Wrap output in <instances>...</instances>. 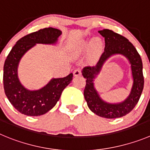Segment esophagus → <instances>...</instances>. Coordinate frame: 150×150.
I'll list each match as a JSON object with an SVG mask.
<instances>
[{"label": "esophagus", "instance_id": "1", "mask_svg": "<svg viewBox=\"0 0 150 150\" xmlns=\"http://www.w3.org/2000/svg\"><path fill=\"white\" fill-rule=\"evenodd\" d=\"M73 74H74V76H78V75H81V70L80 69H76L74 70Z\"/></svg>", "mask_w": 150, "mask_h": 150}]
</instances>
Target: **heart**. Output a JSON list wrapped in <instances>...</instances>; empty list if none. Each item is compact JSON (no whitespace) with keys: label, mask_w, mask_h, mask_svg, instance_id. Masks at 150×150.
Wrapping results in <instances>:
<instances>
[{"label":"heart","mask_w":150,"mask_h":150,"mask_svg":"<svg viewBox=\"0 0 150 150\" xmlns=\"http://www.w3.org/2000/svg\"><path fill=\"white\" fill-rule=\"evenodd\" d=\"M89 41H81V43L77 44V46L73 50L74 55H78L83 52L86 51L89 47ZM102 46H103L102 40L99 38H96L91 42V51L94 53L97 52L102 48Z\"/></svg>","instance_id":"heart-1"}]
</instances>
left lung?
Masks as SVG:
<instances>
[{
    "label": "left lung",
    "instance_id": "1",
    "mask_svg": "<svg viewBox=\"0 0 150 150\" xmlns=\"http://www.w3.org/2000/svg\"><path fill=\"white\" fill-rule=\"evenodd\" d=\"M98 33L104 38V51L96 66L85 67L82 71V75L86 79L83 95L89 110L97 115L106 118L121 117L133 110L141 96L144 84L142 61L135 47L125 37L110 29H103ZM114 54H122L128 58L134 77V86L130 95L124 102L117 105L107 104L101 100L93 83V80L100 71L103 63Z\"/></svg>",
    "mask_w": 150,
    "mask_h": 150
}]
</instances>
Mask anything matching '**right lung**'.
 <instances>
[{"label":"right lung","mask_w":150,"mask_h":150,"mask_svg":"<svg viewBox=\"0 0 150 150\" xmlns=\"http://www.w3.org/2000/svg\"><path fill=\"white\" fill-rule=\"evenodd\" d=\"M61 35L59 29L52 27L26 35L17 41L6 57L3 78L4 91L11 104L22 114L38 116L47 113L55 106L63 90L72 80L73 74L70 73L64 78H53L39 90L29 91L21 84L18 78V63L25 52L35 43H54Z\"/></svg>","instance_id":"1"}]
</instances>
